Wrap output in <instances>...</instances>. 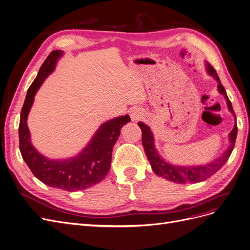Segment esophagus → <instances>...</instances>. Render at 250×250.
I'll return each instance as SVG.
<instances>
[{
    "label": "esophagus",
    "mask_w": 250,
    "mask_h": 250,
    "mask_svg": "<svg viewBox=\"0 0 250 250\" xmlns=\"http://www.w3.org/2000/svg\"><path fill=\"white\" fill-rule=\"evenodd\" d=\"M130 117H131V120L133 122H137V121L141 120V119L145 117V113L142 112V110L139 109V108H134L131 111V113H130Z\"/></svg>",
    "instance_id": "34e87169"
}]
</instances>
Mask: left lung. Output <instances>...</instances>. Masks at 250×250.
<instances>
[{
    "label": "left lung",
    "instance_id": "obj_1",
    "mask_svg": "<svg viewBox=\"0 0 250 250\" xmlns=\"http://www.w3.org/2000/svg\"><path fill=\"white\" fill-rule=\"evenodd\" d=\"M206 65H207L208 73L218 81V83H219L218 89L225 97L226 101H227L229 111L231 113H233V115L235 117V120H236V115L233 111L232 104H231L230 100L228 99L227 92H226L225 87L222 85L217 71L213 69V67L209 63L207 62ZM138 126L140 127L141 132H142V146H144V147H145V151H146V154L147 157V160L150 163L152 171L158 176L165 178V179H167L174 183H179V184L197 183L200 181H204V180L208 179V178H209L210 176H212L216 172H218L223 167V165L228 161L229 157L231 156L232 150L235 146V141H236V136H237V124L235 122L234 128L230 132V146L222 157H220L216 161H213V162L204 165V166H194V167L190 166V167H183V166H174L167 162H165L161 158L160 154L158 153L156 147H154L153 135L150 131L149 127L142 122H138Z\"/></svg>",
    "mask_w": 250,
    "mask_h": 250
}]
</instances>
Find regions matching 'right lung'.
Listing matches in <instances>:
<instances>
[{
  "label": "right lung",
  "mask_w": 250,
  "mask_h": 250,
  "mask_svg": "<svg viewBox=\"0 0 250 250\" xmlns=\"http://www.w3.org/2000/svg\"><path fill=\"white\" fill-rule=\"evenodd\" d=\"M60 50L53 51L42 65L38 76L27 90L19 123V148L32 174L43 184L54 188L75 191L86 189L104 179L111 168L112 151L121 128L130 121L128 115L117 117L101 125L87 146L78 156L67 160H51L43 157L31 145L27 116L33 99L43 80L55 70Z\"/></svg>",
  "instance_id": "1"
}]
</instances>
